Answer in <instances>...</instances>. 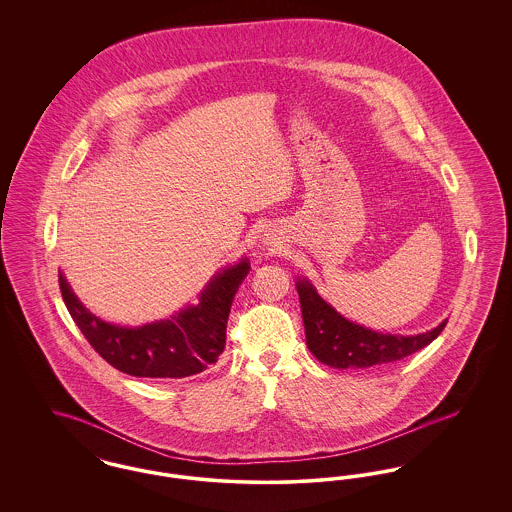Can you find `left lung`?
Masks as SVG:
<instances>
[{
	"instance_id": "1",
	"label": "left lung",
	"mask_w": 512,
	"mask_h": 512,
	"mask_svg": "<svg viewBox=\"0 0 512 512\" xmlns=\"http://www.w3.org/2000/svg\"><path fill=\"white\" fill-rule=\"evenodd\" d=\"M295 286L307 347L320 363L334 368H368L401 361L436 340L447 324L443 320L438 328L418 336L382 334L341 317L318 295L309 280H297Z\"/></svg>"
}]
</instances>
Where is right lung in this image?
I'll return each mask as SVG.
<instances>
[{"label":"right lung","mask_w":512,"mask_h":512,"mask_svg":"<svg viewBox=\"0 0 512 512\" xmlns=\"http://www.w3.org/2000/svg\"><path fill=\"white\" fill-rule=\"evenodd\" d=\"M247 272V259L220 270L199 295L197 305L138 328L109 324L92 315L61 272L59 288L76 326L109 365L130 376L167 380L194 376L219 361L230 307Z\"/></svg>","instance_id":"obj_1"}]
</instances>
